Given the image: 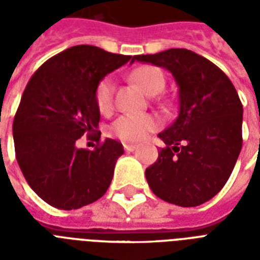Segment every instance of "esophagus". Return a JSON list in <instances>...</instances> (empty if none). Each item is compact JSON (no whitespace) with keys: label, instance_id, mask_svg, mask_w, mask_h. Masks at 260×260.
Segmentation results:
<instances>
[{"label":"esophagus","instance_id":"1","mask_svg":"<svg viewBox=\"0 0 260 260\" xmlns=\"http://www.w3.org/2000/svg\"><path fill=\"white\" fill-rule=\"evenodd\" d=\"M136 148H138L136 144H124V150H125L126 152H132V151H135Z\"/></svg>","mask_w":260,"mask_h":260}]
</instances>
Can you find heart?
Returning a JSON list of instances; mask_svg holds the SVG:
<instances>
[{"instance_id": "heart-1", "label": "heart", "mask_w": 260, "mask_h": 260, "mask_svg": "<svg viewBox=\"0 0 260 260\" xmlns=\"http://www.w3.org/2000/svg\"><path fill=\"white\" fill-rule=\"evenodd\" d=\"M131 79L142 87L148 95H155L165 87V77L158 67L140 66L131 73ZM113 81L104 78L95 87V104L102 113L112 109L113 105ZM160 125L155 114H122L110 125V134L124 142H142Z\"/></svg>"}]
</instances>
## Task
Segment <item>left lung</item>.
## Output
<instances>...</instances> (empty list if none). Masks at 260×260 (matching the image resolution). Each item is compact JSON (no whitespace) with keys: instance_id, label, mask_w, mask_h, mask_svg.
Segmentation results:
<instances>
[{"instance_id":"left-lung-1","label":"left lung","mask_w":260,"mask_h":260,"mask_svg":"<svg viewBox=\"0 0 260 260\" xmlns=\"http://www.w3.org/2000/svg\"><path fill=\"white\" fill-rule=\"evenodd\" d=\"M135 60L170 71L179 100L177 120L158 135L166 147L146 170L147 182L163 201L201 205L225 185L242 150L238 91L216 64L190 50L170 48Z\"/></svg>"}]
</instances>
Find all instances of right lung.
<instances>
[{"instance_id": "add662e5", "label": "right lung", "mask_w": 260, "mask_h": 260, "mask_svg": "<svg viewBox=\"0 0 260 260\" xmlns=\"http://www.w3.org/2000/svg\"><path fill=\"white\" fill-rule=\"evenodd\" d=\"M94 46H75L48 59L32 75L13 121L16 159L28 185L54 208L78 209L106 193L121 143L106 139L94 150L78 139L100 140L97 83L131 60Z\"/></svg>"}]
</instances>
